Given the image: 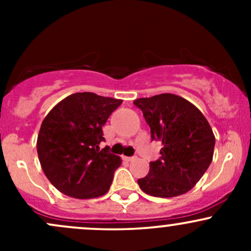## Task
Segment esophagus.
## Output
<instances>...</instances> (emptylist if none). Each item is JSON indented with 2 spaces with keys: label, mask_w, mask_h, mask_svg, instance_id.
I'll return each mask as SVG.
<instances>
[{
  "label": "esophagus",
  "mask_w": 251,
  "mask_h": 251,
  "mask_svg": "<svg viewBox=\"0 0 251 251\" xmlns=\"http://www.w3.org/2000/svg\"><path fill=\"white\" fill-rule=\"evenodd\" d=\"M136 156H124V160L125 161H133V160H136Z\"/></svg>",
  "instance_id": "esophagus-1"
}]
</instances>
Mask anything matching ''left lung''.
I'll use <instances>...</instances> for the list:
<instances>
[{"instance_id": "8db88e82", "label": "left lung", "mask_w": 251, "mask_h": 251, "mask_svg": "<svg viewBox=\"0 0 251 251\" xmlns=\"http://www.w3.org/2000/svg\"><path fill=\"white\" fill-rule=\"evenodd\" d=\"M151 127V140L160 141V158L149 164L138 179L144 193L171 198L191 191L212 161L215 136L194 104L179 96L161 93L133 102Z\"/></svg>"}]
</instances>
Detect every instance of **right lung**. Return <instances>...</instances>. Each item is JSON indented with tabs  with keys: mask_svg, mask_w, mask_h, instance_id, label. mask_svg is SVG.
Instances as JSON below:
<instances>
[{
	"mask_svg": "<svg viewBox=\"0 0 251 251\" xmlns=\"http://www.w3.org/2000/svg\"><path fill=\"white\" fill-rule=\"evenodd\" d=\"M121 100L92 92L68 96L44 119L37 136V154L50 183L65 196L77 199L97 198L107 193L120 156L108 148L103 125Z\"/></svg>",
	"mask_w": 251,
	"mask_h": 251,
	"instance_id": "add662e5",
	"label": "right lung"
}]
</instances>
